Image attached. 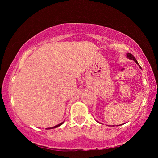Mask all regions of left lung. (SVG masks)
Here are the masks:
<instances>
[{
	"mask_svg": "<svg viewBox=\"0 0 158 158\" xmlns=\"http://www.w3.org/2000/svg\"><path fill=\"white\" fill-rule=\"evenodd\" d=\"M127 57L128 58H130V59H131V60H133L137 64H139V63H137V60H136V58H135V57H134V56H133L132 54H131V53H127Z\"/></svg>",
	"mask_w": 158,
	"mask_h": 158,
	"instance_id": "1",
	"label": "left lung"
}]
</instances>
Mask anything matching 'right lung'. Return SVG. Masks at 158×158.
Segmentation results:
<instances>
[{"mask_svg": "<svg viewBox=\"0 0 158 158\" xmlns=\"http://www.w3.org/2000/svg\"><path fill=\"white\" fill-rule=\"evenodd\" d=\"M63 123H64V121H63V122H62V123H60V124H58V125H55L54 127H49V128H47V130H48V129H52V128H56V127H57L60 126V125H62V124Z\"/></svg>", "mask_w": 158, "mask_h": 158, "instance_id": "right-lung-1", "label": "right lung"}]
</instances>
